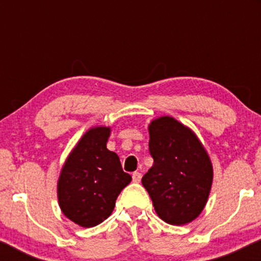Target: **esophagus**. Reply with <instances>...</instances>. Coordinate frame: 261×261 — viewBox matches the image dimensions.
<instances>
[{
  "mask_svg": "<svg viewBox=\"0 0 261 261\" xmlns=\"http://www.w3.org/2000/svg\"><path fill=\"white\" fill-rule=\"evenodd\" d=\"M141 180V173L140 172H135L133 174V181H135V183H139V181Z\"/></svg>",
  "mask_w": 261,
  "mask_h": 261,
  "instance_id": "esophagus-1",
  "label": "esophagus"
}]
</instances>
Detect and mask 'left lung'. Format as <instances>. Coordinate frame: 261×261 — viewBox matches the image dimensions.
<instances>
[{
  "instance_id": "8db88e82",
  "label": "left lung",
  "mask_w": 261,
  "mask_h": 261,
  "mask_svg": "<svg viewBox=\"0 0 261 261\" xmlns=\"http://www.w3.org/2000/svg\"><path fill=\"white\" fill-rule=\"evenodd\" d=\"M149 152L154 164L141 179L155 212L170 225H186L206 206L212 164L193 131L169 116L149 126Z\"/></svg>"
}]
</instances>
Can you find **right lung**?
<instances>
[{
    "label": "right lung",
    "instance_id": "right-lung-1",
    "mask_svg": "<svg viewBox=\"0 0 261 261\" xmlns=\"http://www.w3.org/2000/svg\"><path fill=\"white\" fill-rule=\"evenodd\" d=\"M110 127L87 131L68 156L59 181L58 199L63 213L82 227L103 222L116 199L131 181L120 158L106 147Z\"/></svg>",
    "mask_w": 261,
    "mask_h": 261
}]
</instances>
